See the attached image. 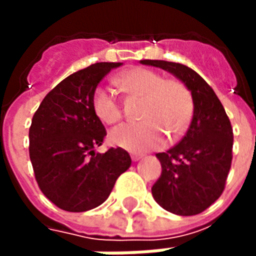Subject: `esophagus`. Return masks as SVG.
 Masks as SVG:
<instances>
[{
  "label": "esophagus",
  "instance_id": "esophagus-1",
  "mask_svg": "<svg viewBox=\"0 0 256 256\" xmlns=\"http://www.w3.org/2000/svg\"><path fill=\"white\" fill-rule=\"evenodd\" d=\"M141 158H142V155H137V154H133V155H132V160L138 162Z\"/></svg>",
  "mask_w": 256,
  "mask_h": 256
}]
</instances>
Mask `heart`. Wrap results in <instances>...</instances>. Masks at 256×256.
<instances>
[{"label":"heart","mask_w":256,"mask_h":256,"mask_svg":"<svg viewBox=\"0 0 256 256\" xmlns=\"http://www.w3.org/2000/svg\"><path fill=\"white\" fill-rule=\"evenodd\" d=\"M123 89L144 96L141 118L144 120L123 123L112 128L110 142L132 152L158 148L164 134L177 140L185 133L193 115V97L188 86L178 79H163L160 74L148 68H133L116 78ZM94 115L106 124H114L122 118L116 97L106 86L96 88L92 96Z\"/></svg>","instance_id":"obj_1"}]
</instances>
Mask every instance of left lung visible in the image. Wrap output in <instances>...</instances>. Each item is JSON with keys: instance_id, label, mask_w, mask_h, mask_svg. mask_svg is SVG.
<instances>
[{"instance_id": "left-lung-1", "label": "left lung", "mask_w": 256, "mask_h": 256, "mask_svg": "<svg viewBox=\"0 0 256 256\" xmlns=\"http://www.w3.org/2000/svg\"><path fill=\"white\" fill-rule=\"evenodd\" d=\"M159 67L188 86L193 118L184 138L166 152L156 154L162 174L152 186L160 207L176 215H196L208 208L225 188L232 164L233 130L214 90L188 66L164 60H141Z\"/></svg>"}]
</instances>
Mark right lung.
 <instances>
[{"label": "right lung", "instance_id": "obj_1", "mask_svg": "<svg viewBox=\"0 0 256 256\" xmlns=\"http://www.w3.org/2000/svg\"><path fill=\"white\" fill-rule=\"evenodd\" d=\"M123 63H96L50 90L31 120L30 160L42 193L58 208L82 212L106 202L132 159L122 148L96 152L106 136L92 108L100 80Z\"/></svg>", "mask_w": 256, "mask_h": 256}]
</instances>
